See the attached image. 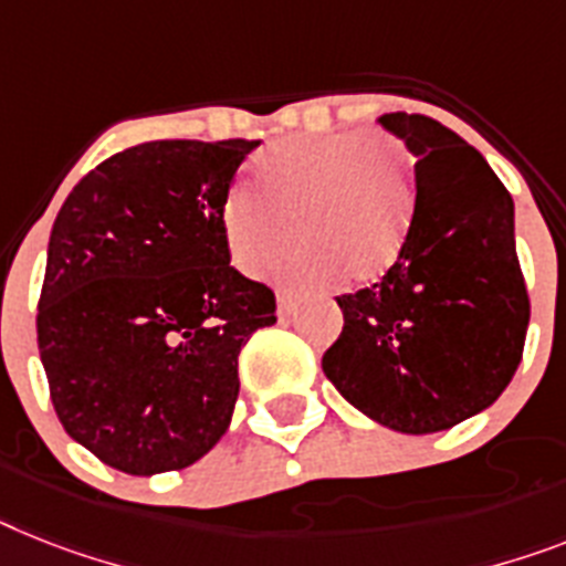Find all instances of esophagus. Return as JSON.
I'll use <instances>...</instances> for the list:
<instances>
[{
  "instance_id": "34e87169",
  "label": "esophagus",
  "mask_w": 566,
  "mask_h": 566,
  "mask_svg": "<svg viewBox=\"0 0 566 566\" xmlns=\"http://www.w3.org/2000/svg\"><path fill=\"white\" fill-rule=\"evenodd\" d=\"M294 310H297V301H294L292 294L277 292V315L289 317V315H294Z\"/></svg>"
}]
</instances>
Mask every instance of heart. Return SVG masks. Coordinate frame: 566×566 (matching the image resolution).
Wrapping results in <instances>:
<instances>
[{
	"label": "heart",
	"mask_w": 566,
	"mask_h": 566,
	"mask_svg": "<svg viewBox=\"0 0 566 566\" xmlns=\"http://www.w3.org/2000/svg\"><path fill=\"white\" fill-rule=\"evenodd\" d=\"M254 188L237 185L219 208L231 263L260 274L274 265L289 286H321L338 274L373 283L399 260L413 210L405 149L381 133L301 135L265 147L251 165Z\"/></svg>",
	"instance_id": "obj_1"
}]
</instances>
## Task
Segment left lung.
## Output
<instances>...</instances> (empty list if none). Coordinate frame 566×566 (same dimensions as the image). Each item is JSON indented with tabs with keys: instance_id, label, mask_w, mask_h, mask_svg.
<instances>
[{
	"instance_id": "1",
	"label": "left lung",
	"mask_w": 566,
	"mask_h": 566,
	"mask_svg": "<svg viewBox=\"0 0 566 566\" xmlns=\"http://www.w3.org/2000/svg\"><path fill=\"white\" fill-rule=\"evenodd\" d=\"M378 124L417 156V202L385 277L338 297L344 329L321 364L364 417L437 433L494 405L524 356L530 294L515 205L440 120L390 112Z\"/></svg>"
}]
</instances>
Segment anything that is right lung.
<instances>
[{
    "instance_id": "obj_1",
    "label": "right lung",
    "mask_w": 566,
    "mask_h": 566,
    "mask_svg": "<svg viewBox=\"0 0 566 566\" xmlns=\"http://www.w3.org/2000/svg\"><path fill=\"white\" fill-rule=\"evenodd\" d=\"M260 142H147L60 208L36 344L65 433L112 469L193 465L231 424L245 340L274 292L231 265L219 208Z\"/></svg>"
}]
</instances>
